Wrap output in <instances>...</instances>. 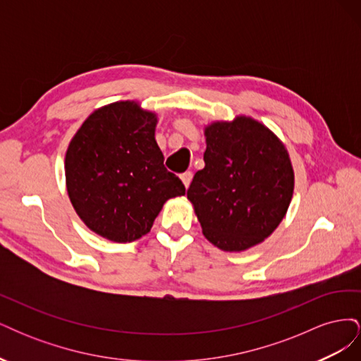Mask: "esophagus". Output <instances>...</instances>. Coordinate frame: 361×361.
Listing matches in <instances>:
<instances>
[{
  "instance_id": "34e87169",
  "label": "esophagus",
  "mask_w": 361,
  "mask_h": 361,
  "mask_svg": "<svg viewBox=\"0 0 361 361\" xmlns=\"http://www.w3.org/2000/svg\"><path fill=\"white\" fill-rule=\"evenodd\" d=\"M180 179H182V182H183V185L185 187H190V183H191V180H192V173L191 171H185V173H182L180 174Z\"/></svg>"
}]
</instances>
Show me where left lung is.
Returning a JSON list of instances; mask_svg holds the SVG:
<instances>
[{
  "mask_svg": "<svg viewBox=\"0 0 361 361\" xmlns=\"http://www.w3.org/2000/svg\"><path fill=\"white\" fill-rule=\"evenodd\" d=\"M204 135V169L194 174L187 195L214 245L247 250L274 232L288 211L293 192L288 150L250 117L214 123Z\"/></svg>",
  "mask_w": 361,
  "mask_h": 361,
  "instance_id": "8db88e82",
  "label": "left lung"
}]
</instances>
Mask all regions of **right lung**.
<instances>
[{
  "label": "right lung",
  "instance_id": "right-lung-1",
  "mask_svg": "<svg viewBox=\"0 0 361 361\" xmlns=\"http://www.w3.org/2000/svg\"><path fill=\"white\" fill-rule=\"evenodd\" d=\"M157 117L135 102L94 111L66 152L69 199L85 226L114 243L146 235L166 200L185 185L164 167L155 140Z\"/></svg>",
  "mask_w": 361,
  "mask_h": 361
}]
</instances>
